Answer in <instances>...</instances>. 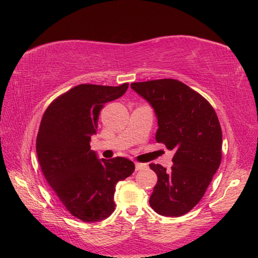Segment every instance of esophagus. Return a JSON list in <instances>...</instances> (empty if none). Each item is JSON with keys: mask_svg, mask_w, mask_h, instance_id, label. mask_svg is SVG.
<instances>
[{"mask_svg": "<svg viewBox=\"0 0 258 258\" xmlns=\"http://www.w3.org/2000/svg\"><path fill=\"white\" fill-rule=\"evenodd\" d=\"M146 167H147L146 164L135 163V169H136V171H140V169H143V168H146Z\"/></svg>", "mask_w": 258, "mask_h": 258, "instance_id": "34e87169", "label": "esophagus"}]
</instances>
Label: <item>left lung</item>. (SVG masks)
<instances>
[{"mask_svg":"<svg viewBox=\"0 0 258 258\" xmlns=\"http://www.w3.org/2000/svg\"><path fill=\"white\" fill-rule=\"evenodd\" d=\"M157 119L155 139L174 151L171 169L150 164L157 183L150 205L163 216L178 217L199 203L222 160V130L212 105L199 93L172 79L132 83Z\"/></svg>","mask_w":258,"mask_h":258,"instance_id":"1","label":"left lung"}]
</instances>
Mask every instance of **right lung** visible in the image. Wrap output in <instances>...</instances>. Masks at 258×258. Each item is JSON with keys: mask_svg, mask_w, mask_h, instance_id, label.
Instances as JSON below:
<instances>
[{"mask_svg": "<svg viewBox=\"0 0 258 258\" xmlns=\"http://www.w3.org/2000/svg\"><path fill=\"white\" fill-rule=\"evenodd\" d=\"M127 87L78 85L52 102L41 120L36 153L42 172L63 206L83 222L111 215L116 184L135 169L127 158H98L90 145L104 104L124 95Z\"/></svg>", "mask_w": 258, "mask_h": 258, "instance_id": "right-lung-1", "label": "right lung"}]
</instances>
